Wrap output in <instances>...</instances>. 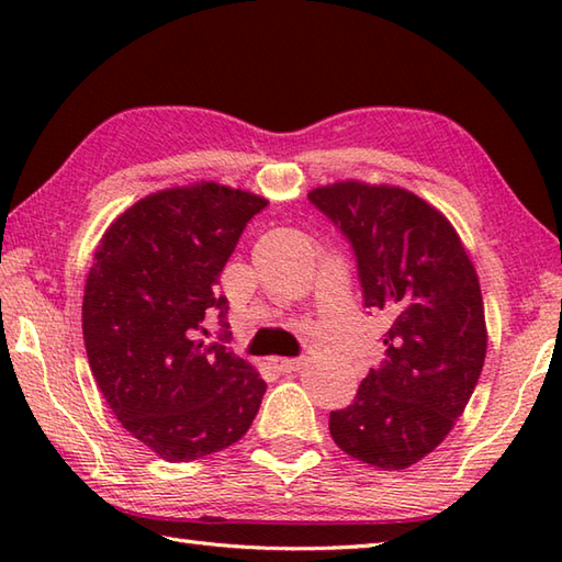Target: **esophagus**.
Returning <instances> with one entry per match:
<instances>
[{"instance_id": "esophagus-1", "label": "esophagus", "mask_w": 562, "mask_h": 562, "mask_svg": "<svg viewBox=\"0 0 562 562\" xmlns=\"http://www.w3.org/2000/svg\"><path fill=\"white\" fill-rule=\"evenodd\" d=\"M270 364H272L274 372L292 374V372H300V369L304 367V360H300V357H294V360H292V357H272Z\"/></svg>"}]
</instances>
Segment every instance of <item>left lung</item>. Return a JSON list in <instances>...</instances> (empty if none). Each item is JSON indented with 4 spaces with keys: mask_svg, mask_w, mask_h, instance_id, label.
Masks as SVG:
<instances>
[{
    "mask_svg": "<svg viewBox=\"0 0 562 562\" xmlns=\"http://www.w3.org/2000/svg\"><path fill=\"white\" fill-rule=\"evenodd\" d=\"M308 200L352 244L364 306L384 312L386 360L328 429L348 457L401 471L435 451L479 384L487 352L473 262L451 222L398 186L338 181Z\"/></svg>",
    "mask_w": 562,
    "mask_h": 562,
    "instance_id": "left-lung-1",
    "label": "left lung"
}]
</instances>
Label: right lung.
Here are the masks:
<instances>
[{
    "label": "right lung",
    "mask_w": 562,
    "mask_h": 562,
    "mask_svg": "<svg viewBox=\"0 0 562 562\" xmlns=\"http://www.w3.org/2000/svg\"><path fill=\"white\" fill-rule=\"evenodd\" d=\"M266 198L200 181L137 200L105 229L81 304L91 374L113 415L157 457L178 463L241 439L266 381L229 338L220 272Z\"/></svg>",
    "instance_id": "1"
}]
</instances>
